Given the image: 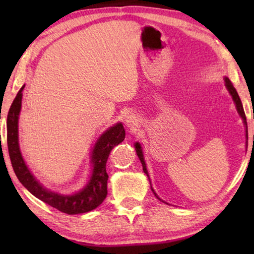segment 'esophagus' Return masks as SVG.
I'll list each match as a JSON object with an SVG mask.
<instances>
[{
	"instance_id": "34e87169",
	"label": "esophagus",
	"mask_w": 254,
	"mask_h": 254,
	"mask_svg": "<svg viewBox=\"0 0 254 254\" xmlns=\"http://www.w3.org/2000/svg\"><path fill=\"white\" fill-rule=\"evenodd\" d=\"M124 124H126L130 130H136V128L140 127V120L135 114H130L127 115L126 120H124Z\"/></svg>"
}]
</instances>
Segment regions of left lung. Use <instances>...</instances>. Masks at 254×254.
<instances>
[{"label": "left lung", "instance_id": "1", "mask_svg": "<svg viewBox=\"0 0 254 254\" xmlns=\"http://www.w3.org/2000/svg\"><path fill=\"white\" fill-rule=\"evenodd\" d=\"M224 81H225V87L227 88V91H229L230 95L232 96V100H233V102H234L235 107H236V111H238L239 115H240V117L242 118V120H243L244 127H246L247 137H248V126H247V118H246V113H244V110H243L242 102H241V100H240V96H239V94H238V92H236V89L234 88L233 84L231 83V80H230L229 78H227V77H225V78H224ZM134 148H135V151H136L137 157H139V159H140L141 163H142V167H143V171H144V174L148 176V178H149V180H150L149 174H148V170H147V165H145V161H144V158H143V152H142V148H141V144H140L139 142H135V144H134ZM150 185H151V182H150ZM151 190H152V192H153V194H154V196H156L159 200L163 201V200L160 198V197H159V196L157 195V192L154 191V189L152 188V186H151ZM163 203H166V201H163ZM166 204H168V203H166Z\"/></svg>", "mask_w": 254, "mask_h": 254}]
</instances>
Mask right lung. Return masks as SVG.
Masks as SVG:
<instances>
[{"mask_svg": "<svg viewBox=\"0 0 254 254\" xmlns=\"http://www.w3.org/2000/svg\"><path fill=\"white\" fill-rule=\"evenodd\" d=\"M23 88L24 85L16 94L6 120L7 149L16 177L34 197L57 208L60 212L75 215L95 209L106 198L107 179H109V175L106 173V161L112 149L121 143L126 137L123 124L119 122L107 128L94 144L91 152V161H89L92 167L91 175L84 188L74 194H59L57 191L44 187L38 182L29 170L21 153L19 145V115L22 106Z\"/></svg>", "mask_w": 254, "mask_h": 254, "instance_id": "add662e5", "label": "right lung"}]
</instances>
